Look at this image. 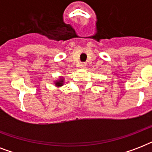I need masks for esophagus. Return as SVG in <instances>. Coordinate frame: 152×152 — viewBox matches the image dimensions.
I'll return each instance as SVG.
<instances>
[{
	"label": "esophagus",
	"instance_id": "esophagus-1",
	"mask_svg": "<svg viewBox=\"0 0 152 152\" xmlns=\"http://www.w3.org/2000/svg\"><path fill=\"white\" fill-rule=\"evenodd\" d=\"M86 66H87V63H85V62H82L80 64V68H82V69H85Z\"/></svg>",
	"mask_w": 152,
	"mask_h": 152
}]
</instances>
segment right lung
I'll list each match as a JSON object with an SVG mask.
<instances>
[{
    "label": "right lung",
    "mask_w": 152,
    "mask_h": 152,
    "mask_svg": "<svg viewBox=\"0 0 152 152\" xmlns=\"http://www.w3.org/2000/svg\"><path fill=\"white\" fill-rule=\"evenodd\" d=\"M62 84H63V80H62V79H61V80H60L58 82H57V83H56V85L58 86V87H59V86H61Z\"/></svg>",
    "instance_id": "right-lung-1"
}]
</instances>
